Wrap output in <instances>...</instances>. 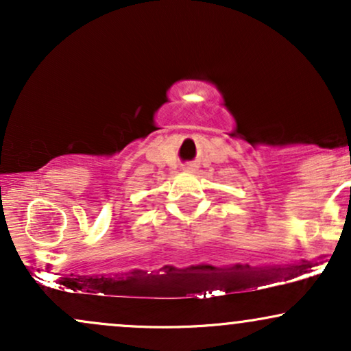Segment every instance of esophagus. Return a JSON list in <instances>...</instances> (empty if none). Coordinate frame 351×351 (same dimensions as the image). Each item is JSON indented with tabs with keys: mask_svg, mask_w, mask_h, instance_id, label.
Listing matches in <instances>:
<instances>
[{
	"mask_svg": "<svg viewBox=\"0 0 351 351\" xmlns=\"http://www.w3.org/2000/svg\"><path fill=\"white\" fill-rule=\"evenodd\" d=\"M183 171H186V173H193V171H196V165H193V163L183 165Z\"/></svg>",
	"mask_w": 351,
	"mask_h": 351,
	"instance_id": "esophagus-1",
	"label": "esophagus"
}]
</instances>
